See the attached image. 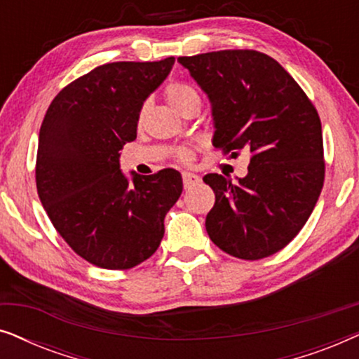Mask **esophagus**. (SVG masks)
I'll list each match as a JSON object with an SVG mask.
<instances>
[{
  "label": "esophagus",
  "mask_w": 359,
  "mask_h": 359,
  "mask_svg": "<svg viewBox=\"0 0 359 359\" xmlns=\"http://www.w3.org/2000/svg\"><path fill=\"white\" fill-rule=\"evenodd\" d=\"M199 183H201V178L198 175L189 173V171H184V173H183V184H184L186 189L193 188V186L199 184Z\"/></svg>",
  "instance_id": "1"
}]
</instances>
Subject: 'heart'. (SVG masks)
<instances>
[{
    "label": "heart",
    "instance_id": "obj_1",
    "mask_svg": "<svg viewBox=\"0 0 359 359\" xmlns=\"http://www.w3.org/2000/svg\"><path fill=\"white\" fill-rule=\"evenodd\" d=\"M196 97H199L198 91H196L193 86L186 85V83H171V85L166 86V100H168L170 104L173 106L176 111L183 109V107L188 104L189 101L196 100ZM144 109L145 107H142L140 117L144 116ZM178 154H180V158L184 161H189L191 158H193V154L186 149H181Z\"/></svg>",
    "mask_w": 359,
    "mask_h": 359
}]
</instances>
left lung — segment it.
Here are the masks:
<instances>
[{
	"instance_id": "8db88e82",
	"label": "left lung",
	"mask_w": 359,
	"mask_h": 359,
	"mask_svg": "<svg viewBox=\"0 0 359 359\" xmlns=\"http://www.w3.org/2000/svg\"><path fill=\"white\" fill-rule=\"evenodd\" d=\"M178 62L210 102L215 149L252 154L245 178H203L215 193L205 230L232 257H269L296 237L320 196L325 165L316 107L274 58L257 50Z\"/></svg>"
}]
</instances>
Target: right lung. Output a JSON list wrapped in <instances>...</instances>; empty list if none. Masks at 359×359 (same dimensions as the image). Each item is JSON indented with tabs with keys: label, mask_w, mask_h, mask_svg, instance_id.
<instances>
[{
	"label": "right lung",
	"mask_w": 359,
	"mask_h": 359,
	"mask_svg": "<svg viewBox=\"0 0 359 359\" xmlns=\"http://www.w3.org/2000/svg\"><path fill=\"white\" fill-rule=\"evenodd\" d=\"M173 63H106L63 88L43 117L39 198L73 252L100 268L129 269L150 258L183 191L173 168L127 176L119 163V150L137 137L142 106Z\"/></svg>",
	"instance_id": "obj_1"
}]
</instances>
